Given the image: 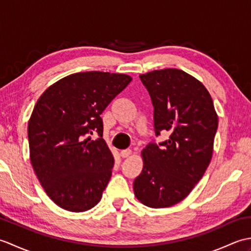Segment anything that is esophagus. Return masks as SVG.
Returning <instances> with one entry per match:
<instances>
[{
	"label": "esophagus",
	"mask_w": 251,
	"mask_h": 251,
	"mask_svg": "<svg viewBox=\"0 0 251 251\" xmlns=\"http://www.w3.org/2000/svg\"><path fill=\"white\" fill-rule=\"evenodd\" d=\"M131 154V150L130 149H125V150H122L121 151V156L122 157H128L129 155Z\"/></svg>",
	"instance_id": "obj_1"
}]
</instances>
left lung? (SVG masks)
Masks as SVG:
<instances>
[{"instance_id":"1","label":"left lung","mask_w":251,"mask_h":251,"mask_svg":"<svg viewBox=\"0 0 251 251\" xmlns=\"http://www.w3.org/2000/svg\"><path fill=\"white\" fill-rule=\"evenodd\" d=\"M139 77L151 97L155 136L165 130L170 136L142 150L134 192L148 207H169L185 199L206 172L218 116L204 85L182 70H154Z\"/></svg>"}]
</instances>
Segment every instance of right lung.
Listing matches in <instances>:
<instances>
[{
  "label": "right lung",
  "mask_w": 251,
  "mask_h": 251,
  "mask_svg": "<svg viewBox=\"0 0 251 251\" xmlns=\"http://www.w3.org/2000/svg\"><path fill=\"white\" fill-rule=\"evenodd\" d=\"M130 81L126 74L74 73L37 100L28 124L30 159L46 194L63 209L86 211L100 201L114 165L100 115ZM95 132L99 138L90 141Z\"/></svg>",
  "instance_id": "right-lung-1"
}]
</instances>
